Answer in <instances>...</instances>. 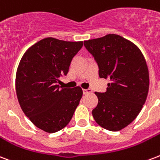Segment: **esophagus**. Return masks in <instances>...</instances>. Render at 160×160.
Masks as SVG:
<instances>
[{
	"mask_svg": "<svg viewBox=\"0 0 160 160\" xmlns=\"http://www.w3.org/2000/svg\"><path fill=\"white\" fill-rule=\"evenodd\" d=\"M92 93V91L91 90H83V94L84 95H87V94Z\"/></svg>",
	"mask_w": 160,
	"mask_h": 160,
	"instance_id": "34e87169",
	"label": "esophagus"
}]
</instances>
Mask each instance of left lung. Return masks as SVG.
<instances>
[{
	"label": "left lung",
	"instance_id": "left-lung-1",
	"mask_svg": "<svg viewBox=\"0 0 160 160\" xmlns=\"http://www.w3.org/2000/svg\"><path fill=\"white\" fill-rule=\"evenodd\" d=\"M99 68L100 78H109L107 91L95 92L98 104L92 110L96 123L109 131L126 128L137 118L148 96L149 75L142 52L117 34L84 41Z\"/></svg>",
	"mask_w": 160,
	"mask_h": 160
}]
</instances>
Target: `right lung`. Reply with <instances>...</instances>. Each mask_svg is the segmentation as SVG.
I'll return each instance as SVG.
<instances>
[{
    "label": "right lung",
    "instance_id": "add662e5",
    "mask_svg": "<svg viewBox=\"0 0 160 160\" xmlns=\"http://www.w3.org/2000/svg\"><path fill=\"white\" fill-rule=\"evenodd\" d=\"M83 42L46 38L23 54L16 75V92L24 114L38 128L53 133L66 127L83 95L82 89L59 88Z\"/></svg>",
    "mask_w": 160,
    "mask_h": 160
}]
</instances>
